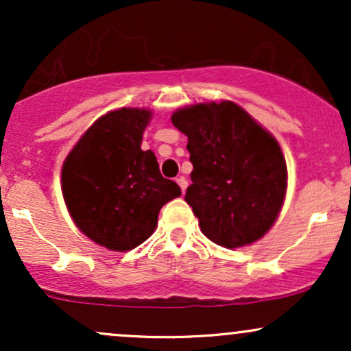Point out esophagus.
Segmentation results:
<instances>
[{"instance_id": "34e87169", "label": "esophagus", "mask_w": 351, "mask_h": 351, "mask_svg": "<svg viewBox=\"0 0 351 351\" xmlns=\"http://www.w3.org/2000/svg\"><path fill=\"white\" fill-rule=\"evenodd\" d=\"M176 183L180 184L181 193H183V195H184V191H186V188H188V181L184 180V178H178V180H176Z\"/></svg>"}]
</instances>
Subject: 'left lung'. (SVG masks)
Wrapping results in <instances>:
<instances>
[{
	"instance_id": "1",
	"label": "left lung",
	"mask_w": 351,
	"mask_h": 351,
	"mask_svg": "<svg viewBox=\"0 0 351 351\" xmlns=\"http://www.w3.org/2000/svg\"><path fill=\"white\" fill-rule=\"evenodd\" d=\"M171 122L188 136L193 183L184 201L201 232L226 249L264 237L287 193V165L276 136L231 100L178 108Z\"/></svg>"
}]
</instances>
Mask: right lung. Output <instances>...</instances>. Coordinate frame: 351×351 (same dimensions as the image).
I'll list each match as a JSON object with an SVG mask.
<instances>
[{
  "label": "right lung",
  "mask_w": 351,
  "mask_h": 351,
  "mask_svg": "<svg viewBox=\"0 0 351 351\" xmlns=\"http://www.w3.org/2000/svg\"><path fill=\"white\" fill-rule=\"evenodd\" d=\"M152 110L122 107L95 120L62 163L60 186L74 224L110 251L135 249L153 234L163 204L178 198L142 136Z\"/></svg>",
  "instance_id": "add662e5"
}]
</instances>
